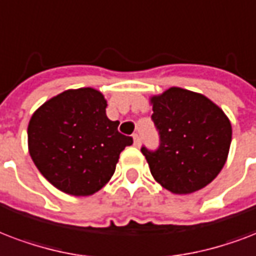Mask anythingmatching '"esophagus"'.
Masks as SVG:
<instances>
[{
    "label": "esophagus",
    "instance_id": "obj_1",
    "mask_svg": "<svg viewBox=\"0 0 256 256\" xmlns=\"http://www.w3.org/2000/svg\"><path fill=\"white\" fill-rule=\"evenodd\" d=\"M132 140H134V146L141 145V138H140L138 134H132Z\"/></svg>",
    "mask_w": 256,
    "mask_h": 256
}]
</instances>
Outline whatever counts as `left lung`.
<instances>
[{
	"label": "left lung",
	"instance_id": "left-lung-1",
	"mask_svg": "<svg viewBox=\"0 0 256 256\" xmlns=\"http://www.w3.org/2000/svg\"><path fill=\"white\" fill-rule=\"evenodd\" d=\"M158 149L141 152L154 180L176 194L204 188L227 161L231 122L219 106L189 90L172 87L150 99Z\"/></svg>",
	"mask_w": 256,
	"mask_h": 256
}]
</instances>
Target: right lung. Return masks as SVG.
<instances>
[{
    "mask_svg": "<svg viewBox=\"0 0 256 256\" xmlns=\"http://www.w3.org/2000/svg\"><path fill=\"white\" fill-rule=\"evenodd\" d=\"M96 90H67L38 107L28 124L33 162L50 184L74 196H90L114 174L120 152L132 144L106 115Z\"/></svg>",
    "mask_w": 256,
    "mask_h": 256,
    "instance_id": "right-lung-1",
    "label": "right lung"
}]
</instances>
